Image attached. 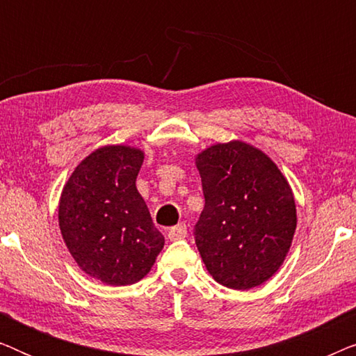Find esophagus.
Instances as JSON below:
<instances>
[{
    "instance_id": "obj_1",
    "label": "esophagus",
    "mask_w": 356,
    "mask_h": 356,
    "mask_svg": "<svg viewBox=\"0 0 356 356\" xmlns=\"http://www.w3.org/2000/svg\"><path fill=\"white\" fill-rule=\"evenodd\" d=\"M186 235H188L186 223H178V225H175L168 230V240H172V241L183 240V238Z\"/></svg>"
}]
</instances>
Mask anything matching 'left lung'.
I'll return each instance as SVG.
<instances>
[{
	"label": "left lung",
	"instance_id": "8db88e82",
	"mask_svg": "<svg viewBox=\"0 0 356 356\" xmlns=\"http://www.w3.org/2000/svg\"><path fill=\"white\" fill-rule=\"evenodd\" d=\"M206 206L194 240L209 274L235 290L261 285L291 246L296 207L289 181L252 145L232 140L196 157Z\"/></svg>",
	"mask_w": 356,
	"mask_h": 356
}]
</instances>
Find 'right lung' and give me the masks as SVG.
Segmentation results:
<instances>
[{
  "label": "right lung",
  "mask_w": 356,
  "mask_h": 356,
  "mask_svg": "<svg viewBox=\"0 0 356 356\" xmlns=\"http://www.w3.org/2000/svg\"><path fill=\"white\" fill-rule=\"evenodd\" d=\"M143 162V150L105 145L82 160L63 188V240L77 266L106 285L144 279L165 245L136 188Z\"/></svg>",
  "instance_id": "right-lung-1"
}]
</instances>
